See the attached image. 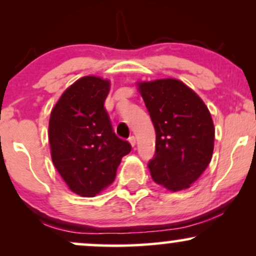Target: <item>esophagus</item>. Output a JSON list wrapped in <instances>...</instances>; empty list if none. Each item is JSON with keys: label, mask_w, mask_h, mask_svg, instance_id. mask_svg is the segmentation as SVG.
I'll use <instances>...</instances> for the list:
<instances>
[{"label": "esophagus", "mask_w": 256, "mask_h": 256, "mask_svg": "<svg viewBox=\"0 0 256 256\" xmlns=\"http://www.w3.org/2000/svg\"><path fill=\"white\" fill-rule=\"evenodd\" d=\"M128 142L131 143L132 146H136V137L130 136V137H128Z\"/></svg>", "instance_id": "34e87169"}]
</instances>
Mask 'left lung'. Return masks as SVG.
Returning a JSON list of instances; mask_svg holds the SVG:
<instances>
[{"label": "left lung", "instance_id": "8db88e82", "mask_svg": "<svg viewBox=\"0 0 256 256\" xmlns=\"http://www.w3.org/2000/svg\"><path fill=\"white\" fill-rule=\"evenodd\" d=\"M138 89L156 134L155 154L148 164L152 180L170 192L186 189L212 158L210 110L195 91L177 79L143 82Z\"/></svg>", "mask_w": 256, "mask_h": 256}]
</instances>
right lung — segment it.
Wrapping results in <instances>:
<instances>
[{
  "mask_svg": "<svg viewBox=\"0 0 256 256\" xmlns=\"http://www.w3.org/2000/svg\"><path fill=\"white\" fill-rule=\"evenodd\" d=\"M110 86L94 76L80 78L62 94L49 120L52 164L70 189L85 198L113 183L122 156L131 152L104 108Z\"/></svg>",
  "mask_w": 256,
  "mask_h": 256,
  "instance_id": "right-lung-1",
  "label": "right lung"
}]
</instances>
